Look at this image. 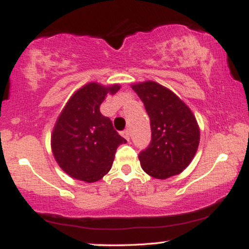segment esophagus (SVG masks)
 I'll list each match as a JSON object with an SVG mask.
<instances>
[{
	"instance_id": "esophagus-1",
	"label": "esophagus",
	"mask_w": 249,
	"mask_h": 249,
	"mask_svg": "<svg viewBox=\"0 0 249 249\" xmlns=\"http://www.w3.org/2000/svg\"><path fill=\"white\" fill-rule=\"evenodd\" d=\"M122 134H123V137H124V138L126 139V141H130V131H128V130L123 131Z\"/></svg>"
}]
</instances>
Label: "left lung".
I'll list each match as a JSON object with an SVG mask.
<instances>
[{
	"label": "left lung",
	"instance_id": "8db88e82",
	"mask_svg": "<svg viewBox=\"0 0 249 249\" xmlns=\"http://www.w3.org/2000/svg\"><path fill=\"white\" fill-rule=\"evenodd\" d=\"M150 117L152 139L139 153L142 170L156 179L177 176L191 164L200 142V128L191 108L170 89L146 81L131 85Z\"/></svg>",
	"mask_w": 249,
	"mask_h": 249
}]
</instances>
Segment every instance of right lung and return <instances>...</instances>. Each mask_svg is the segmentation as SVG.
Returning <instances> with one entry per match:
<instances>
[{"label": "right lung", "instance_id": "obj_1", "mask_svg": "<svg viewBox=\"0 0 249 249\" xmlns=\"http://www.w3.org/2000/svg\"><path fill=\"white\" fill-rule=\"evenodd\" d=\"M119 84L91 82L76 91L57 118L51 150L59 167L71 178L85 182L101 180L111 170L117 147L125 144L110 118L99 107L105 97L115 95Z\"/></svg>", "mask_w": 249, "mask_h": 249}]
</instances>
